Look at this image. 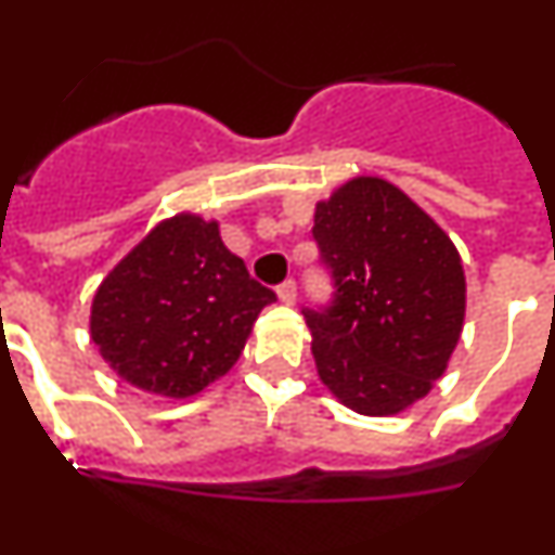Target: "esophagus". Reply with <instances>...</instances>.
I'll use <instances>...</instances> for the list:
<instances>
[{
	"label": "esophagus",
	"instance_id": "esophagus-1",
	"mask_svg": "<svg viewBox=\"0 0 555 555\" xmlns=\"http://www.w3.org/2000/svg\"><path fill=\"white\" fill-rule=\"evenodd\" d=\"M279 301L282 304H287V307H293L295 304V298H298V284L293 282V279H287V282H282L279 284Z\"/></svg>",
	"mask_w": 555,
	"mask_h": 555
}]
</instances>
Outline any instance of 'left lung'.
Masks as SVG:
<instances>
[{
  "mask_svg": "<svg viewBox=\"0 0 555 555\" xmlns=\"http://www.w3.org/2000/svg\"><path fill=\"white\" fill-rule=\"evenodd\" d=\"M312 237L331 301L304 307L331 395L391 416L443 375L465 318V273L447 232L397 185L356 178L320 202Z\"/></svg>",
  "mask_w": 555,
  "mask_h": 555,
  "instance_id": "1",
  "label": "left lung"
}]
</instances>
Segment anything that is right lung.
<instances>
[{"instance_id":"right-lung-1","label":"right lung","mask_w":555,"mask_h":555,"mask_svg":"<svg viewBox=\"0 0 555 555\" xmlns=\"http://www.w3.org/2000/svg\"><path fill=\"white\" fill-rule=\"evenodd\" d=\"M276 293L248 276L216 221H160L92 298L90 334L122 380L191 397L241 359L257 314Z\"/></svg>"}]
</instances>
